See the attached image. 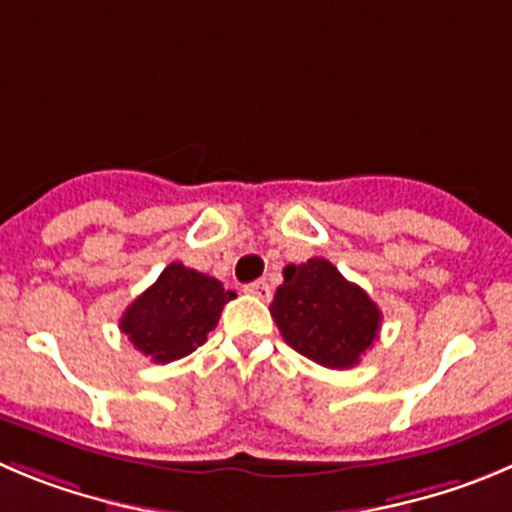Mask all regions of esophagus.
Returning a JSON list of instances; mask_svg holds the SVG:
<instances>
[{"label":"esophagus","instance_id":"obj_1","mask_svg":"<svg viewBox=\"0 0 512 512\" xmlns=\"http://www.w3.org/2000/svg\"><path fill=\"white\" fill-rule=\"evenodd\" d=\"M245 293L255 295V298H260V300H270L272 290H270V285L265 283V280H255V283L245 285Z\"/></svg>","mask_w":512,"mask_h":512}]
</instances>
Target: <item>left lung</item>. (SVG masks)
<instances>
[{
  "instance_id": "8db88e82",
  "label": "left lung",
  "mask_w": 512,
  "mask_h": 512,
  "mask_svg": "<svg viewBox=\"0 0 512 512\" xmlns=\"http://www.w3.org/2000/svg\"><path fill=\"white\" fill-rule=\"evenodd\" d=\"M270 315L285 343L326 369H351L374 346L381 310L323 257L288 265Z\"/></svg>"
}]
</instances>
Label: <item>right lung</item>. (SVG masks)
<instances>
[{
    "instance_id": "right-lung-1",
    "label": "right lung",
    "mask_w": 512,
    "mask_h": 512,
    "mask_svg": "<svg viewBox=\"0 0 512 512\" xmlns=\"http://www.w3.org/2000/svg\"><path fill=\"white\" fill-rule=\"evenodd\" d=\"M232 298V290H224L219 280L171 262L159 280L128 305L121 331L143 356L171 364L207 341Z\"/></svg>"
}]
</instances>
